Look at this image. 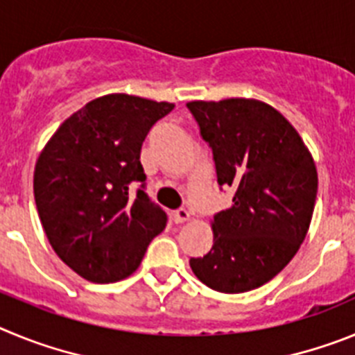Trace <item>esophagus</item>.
I'll return each instance as SVG.
<instances>
[{
  "label": "esophagus",
  "instance_id": "obj_1",
  "mask_svg": "<svg viewBox=\"0 0 355 355\" xmlns=\"http://www.w3.org/2000/svg\"><path fill=\"white\" fill-rule=\"evenodd\" d=\"M188 218H190V213H188L187 209H178V211L172 213V220H174L175 224H183Z\"/></svg>",
  "mask_w": 355,
  "mask_h": 355
}]
</instances>
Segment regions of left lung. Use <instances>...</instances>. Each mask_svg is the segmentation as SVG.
I'll use <instances>...</instances> for the list:
<instances>
[{
    "label": "left lung",
    "mask_w": 355,
    "mask_h": 355,
    "mask_svg": "<svg viewBox=\"0 0 355 355\" xmlns=\"http://www.w3.org/2000/svg\"><path fill=\"white\" fill-rule=\"evenodd\" d=\"M187 106L213 150L216 181L234 190L233 206L213 216L211 250L190 266L211 290L250 291L283 270L306 238L318 190L315 159L290 121L258 99Z\"/></svg>",
    "instance_id": "obj_1"
}]
</instances>
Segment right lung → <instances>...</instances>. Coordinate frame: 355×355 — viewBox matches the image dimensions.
I'll return each instance as SVG.
<instances>
[{"mask_svg": "<svg viewBox=\"0 0 355 355\" xmlns=\"http://www.w3.org/2000/svg\"><path fill=\"white\" fill-rule=\"evenodd\" d=\"M174 103L108 94L80 108L55 131L35 163L33 193L58 258L90 283H115L139 268L167 215L150 202L140 149ZM144 187V184H142Z\"/></svg>", "mask_w": 355, "mask_h": 355, "instance_id": "right-lung-1", "label": "right lung"}]
</instances>
